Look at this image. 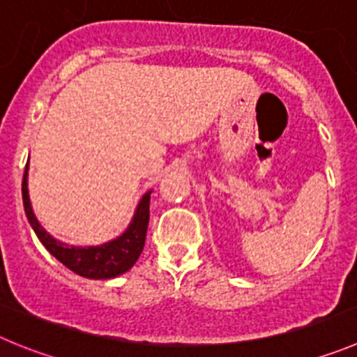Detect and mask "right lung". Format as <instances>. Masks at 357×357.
<instances>
[{"mask_svg": "<svg viewBox=\"0 0 357 357\" xmlns=\"http://www.w3.org/2000/svg\"><path fill=\"white\" fill-rule=\"evenodd\" d=\"M149 195H151V192H148V194L142 197V201L139 202L137 211L133 215L132 224L128 225V229H126L119 238L112 239V241L105 243V245L79 248V246L63 245V243L56 241L54 238H51L47 232L43 231L42 225L38 224V220L33 215L31 204H29L28 165H26L24 176H22V202H24L26 216H28L29 224H31L35 234L38 236L42 245L45 246L63 266H66L70 271L84 276V278H114V276L123 275V273L128 271V269L137 262L139 255H141L142 248H144L146 232H148Z\"/></svg>", "mask_w": 357, "mask_h": 357, "instance_id": "add662e5", "label": "right lung"}]
</instances>
